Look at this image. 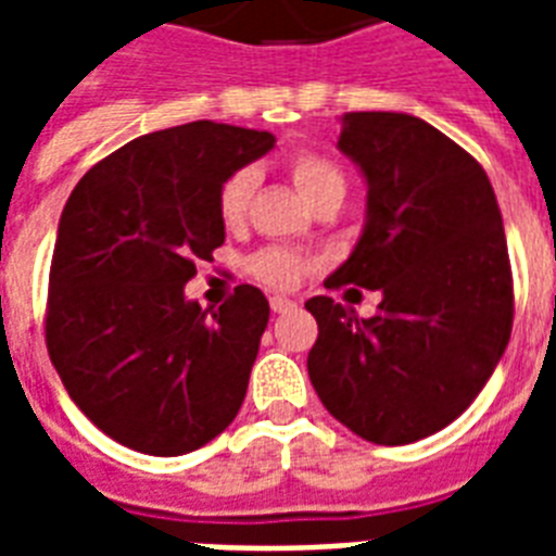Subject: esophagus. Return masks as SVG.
Returning a JSON list of instances; mask_svg holds the SVG:
<instances>
[{
  "label": "esophagus",
  "mask_w": 556,
  "mask_h": 556,
  "mask_svg": "<svg viewBox=\"0 0 556 556\" xmlns=\"http://www.w3.org/2000/svg\"><path fill=\"white\" fill-rule=\"evenodd\" d=\"M294 300H288V296H270V312L274 314H286L294 308Z\"/></svg>",
  "instance_id": "34e87169"
}]
</instances>
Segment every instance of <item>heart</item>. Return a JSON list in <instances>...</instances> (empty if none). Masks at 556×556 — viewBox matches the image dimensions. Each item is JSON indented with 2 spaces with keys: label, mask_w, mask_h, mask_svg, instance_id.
Returning a JSON list of instances; mask_svg holds the SVG:
<instances>
[{
  "label": "heart",
  "mask_w": 556,
  "mask_h": 556,
  "mask_svg": "<svg viewBox=\"0 0 556 556\" xmlns=\"http://www.w3.org/2000/svg\"><path fill=\"white\" fill-rule=\"evenodd\" d=\"M286 173L291 178V185L300 190L312 207H323V204H334L340 207L349 192V178L346 173L334 164L331 159L320 155V152H294L286 159ZM253 187H256V176L253 169L242 167L233 169L230 176L218 185L216 192V210L222 225L227 230H236V227L244 225V216H248V207H251ZM314 268L312 256L294 251V248H286V244H268L262 248L248 260V270L256 282L268 288H279V291H288L294 288L300 279Z\"/></svg>",
  "instance_id": "1"
}]
</instances>
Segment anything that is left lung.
<instances>
[{
	"label": "left lung",
	"mask_w": 556,
	"mask_h": 556,
	"mask_svg": "<svg viewBox=\"0 0 556 556\" xmlns=\"http://www.w3.org/2000/svg\"><path fill=\"white\" fill-rule=\"evenodd\" d=\"M338 147L364 169L361 242L329 288L380 291L357 320L312 296L308 352L323 406L371 444H413L456 421L493 375L514 326V274L482 164L421 117L349 112Z\"/></svg>",
	"instance_id": "obj_1"
}]
</instances>
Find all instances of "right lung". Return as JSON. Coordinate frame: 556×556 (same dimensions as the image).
Here are the masks:
<instances>
[{
	"instance_id": "obj_1",
	"label": "right lung",
	"mask_w": 556,
	"mask_h": 556,
	"mask_svg": "<svg viewBox=\"0 0 556 556\" xmlns=\"http://www.w3.org/2000/svg\"><path fill=\"white\" fill-rule=\"evenodd\" d=\"M274 147L242 126H173L124 143L77 181L56 227L46 346L98 430L185 456L233 421L268 326L260 288L201 312L185 286L225 244L216 192Z\"/></svg>"
}]
</instances>
